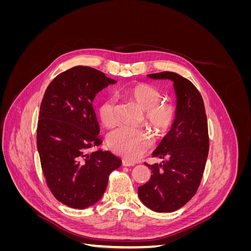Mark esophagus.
<instances>
[{
    "mask_svg": "<svg viewBox=\"0 0 251 251\" xmlns=\"http://www.w3.org/2000/svg\"><path fill=\"white\" fill-rule=\"evenodd\" d=\"M123 165L124 166H134L135 163L134 162H130V161H127V160H123Z\"/></svg>",
    "mask_w": 251,
    "mask_h": 251,
    "instance_id": "1",
    "label": "esophagus"
}]
</instances>
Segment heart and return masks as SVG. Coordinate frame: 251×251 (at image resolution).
<instances>
[{"label":"heart","mask_w":251,"mask_h":251,"mask_svg":"<svg viewBox=\"0 0 251 251\" xmlns=\"http://www.w3.org/2000/svg\"><path fill=\"white\" fill-rule=\"evenodd\" d=\"M124 95L144 111V124L148 125L156 136H163L173 126L177 117V110L173 103L163 102L162 93L148 83H134L123 90ZM98 116L105 127L116 125L115 102L103 100L98 108ZM108 146L120 156L128 160H136L151 148V140L143 130L120 127L110 134Z\"/></svg>","instance_id":"obj_1"}]
</instances>
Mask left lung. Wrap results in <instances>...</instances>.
Segmentation results:
<instances>
[{
    "instance_id": "left-lung-1",
    "label": "left lung",
    "mask_w": 251,
    "mask_h": 251,
    "mask_svg": "<svg viewBox=\"0 0 251 251\" xmlns=\"http://www.w3.org/2000/svg\"><path fill=\"white\" fill-rule=\"evenodd\" d=\"M148 77L174 82L177 117L153 151L162 161L147 164L153 175L138 187V197L151 210L171 212L191 200L200 185L209 149L207 118L202 96L188 79L169 71Z\"/></svg>"
}]
</instances>
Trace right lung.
<instances>
[{
    "mask_svg": "<svg viewBox=\"0 0 251 251\" xmlns=\"http://www.w3.org/2000/svg\"><path fill=\"white\" fill-rule=\"evenodd\" d=\"M117 81L91 67L58 74L45 91L36 146L47 185L67 206L83 209L101 199L109 175L121 160L111 151L88 150L101 144L92 103L96 94Z\"/></svg>",
    "mask_w": 251,
    "mask_h": 251,
    "instance_id": "obj_1",
    "label": "right lung"
}]
</instances>
